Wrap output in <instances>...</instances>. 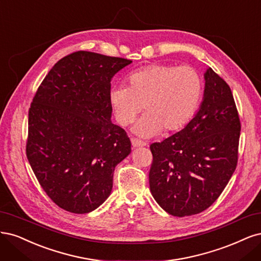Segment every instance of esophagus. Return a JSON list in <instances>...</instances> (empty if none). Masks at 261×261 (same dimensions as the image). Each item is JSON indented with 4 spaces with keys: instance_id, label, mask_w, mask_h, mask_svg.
Listing matches in <instances>:
<instances>
[{
    "instance_id": "34e87169",
    "label": "esophagus",
    "mask_w": 261,
    "mask_h": 261,
    "mask_svg": "<svg viewBox=\"0 0 261 261\" xmlns=\"http://www.w3.org/2000/svg\"><path fill=\"white\" fill-rule=\"evenodd\" d=\"M131 143H132V146L133 147H142V146H145L146 143L143 142L139 139H136V138H131Z\"/></svg>"
}]
</instances>
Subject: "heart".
<instances>
[{
	"label": "heart",
	"instance_id": "heart-1",
	"mask_svg": "<svg viewBox=\"0 0 261 261\" xmlns=\"http://www.w3.org/2000/svg\"><path fill=\"white\" fill-rule=\"evenodd\" d=\"M129 87H114L109 102L116 119L129 124L142 112L146 114L134 124L141 137H153L183 129L193 119L203 96V79L194 67L148 65L128 77Z\"/></svg>",
	"mask_w": 261,
	"mask_h": 261
}]
</instances>
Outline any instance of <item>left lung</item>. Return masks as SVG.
I'll list each match as a JSON object with an SVG mask.
<instances>
[{"label": "left lung", "instance_id": "8db88e82", "mask_svg": "<svg viewBox=\"0 0 261 261\" xmlns=\"http://www.w3.org/2000/svg\"><path fill=\"white\" fill-rule=\"evenodd\" d=\"M203 102L181 131L150 144L149 189L165 212L196 215L220 196L237 168L241 122L230 87L212 68Z\"/></svg>", "mask_w": 261, "mask_h": 261}]
</instances>
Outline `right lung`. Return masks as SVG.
<instances>
[{"instance_id": "right-lung-1", "label": "right lung", "mask_w": 261, "mask_h": 261, "mask_svg": "<svg viewBox=\"0 0 261 261\" xmlns=\"http://www.w3.org/2000/svg\"><path fill=\"white\" fill-rule=\"evenodd\" d=\"M131 63L74 52L54 65L32 99L27 158L47 196L67 212L88 214L102 205L115 167L131 153L109 102L112 78Z\"/></svg>"}]
</instances>
